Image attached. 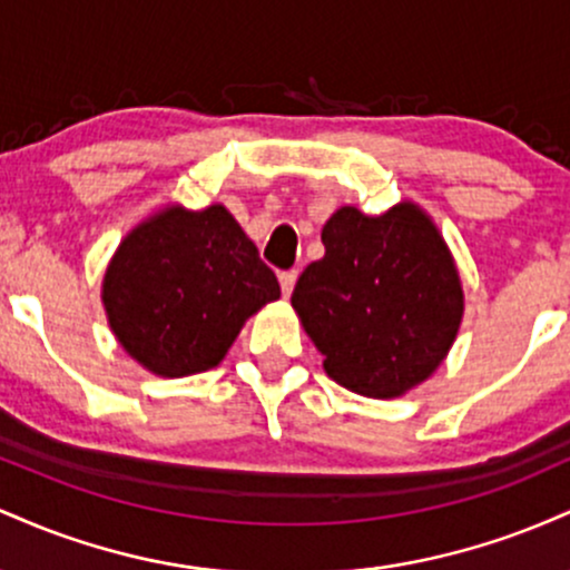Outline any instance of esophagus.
Here are the masks:
<instances>
[{
  "label": "esophagus",
  "mask_w": 570,
  "mask_h": 570,
  "mask_svg": "<svg viewBox=\"0 0 570 570\" xmlns=\"http://www.w3.org/2000/svg\"><path fill=\"white\" fill-rule=\"evenodd\" d=\"M278 281H281V292H284V297H289L294 284H297V271H284L278 276Z\"/></svg>",
  "instance_id": "obj_1"
}]
</instances>
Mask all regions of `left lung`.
Instances as JSON below:
<instances>
[{
	"mask_svg": "<svg viewBox=\"0 0 570 570\" xmlns=\"http://www.w3.org/2000/svg\"><path fill=\"white\" fill-rule=\"evenodd\" d=\"M324 259L307 265L294 311L332 381L389 399L442 364L463 316L448 246L410 203L381 217L345 206L322 230Z\"/></svg>",
	"mask_w": 570,
	"mask_h": 570,
	"instance_id": "obj_1",
	"label": "left lung"
}]
</instances>
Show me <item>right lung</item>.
Instances as JSON below:
<instances>
[{"mask_svg": "<svg viewBox=\"0 0 570 570\" xmlns=\"http://www.w3.org/2000/svg\"><path fill=\"white\" fill-rule=\"evenodd\" d=\"M278 297L276 273L225 206L171 208L144 222L104 278L120 345L166 377L217 367L246 318Z\"/></svg>", "mask_w": 570, "mask_h": 570, "instance_id": "right-lung-1", "label": "right lung"}]
</instances>
